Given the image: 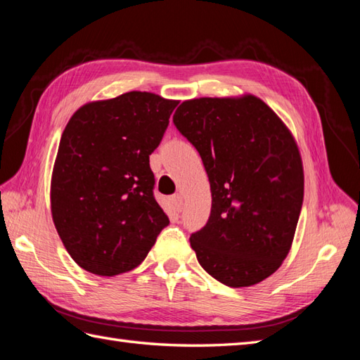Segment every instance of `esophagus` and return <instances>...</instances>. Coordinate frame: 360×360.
Segmentation results:
<instances>
[{"mask_svg":"<svg viewBox=\"0 0 360 360\" xmlns=\"http://www.w3.org/2000/svg\"><path fill=\"white\" fill-rule=\"evenodd\" d=\"M170 202H172V207L174 212H181L182 210V205H184V200H182V196L179 193H176L170 198Z\"/></svg>","mask_w":360,"mask_h":360,"instance_id":"1","label":"esophagus"}]
</instances>
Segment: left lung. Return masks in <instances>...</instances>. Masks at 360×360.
I'll return each instance as SVG.
<instances>
[{"label":"left lung","instance_id":"obj_1","mask_svg":"<svg viewBox=\"0 0 360 360\" xmlns=\"http://www.w3.org/2000/svg\"><path fill=\"white\" fill-rule=\"evenodd\" d=\"M173 122L209 176L207 224L190 236L213 278L248 288L269 277L292 246L303 204V164L294 136L262 98L182 102Z\"/></svg>","mask_w":360,"mask_h":360}]
</instances>
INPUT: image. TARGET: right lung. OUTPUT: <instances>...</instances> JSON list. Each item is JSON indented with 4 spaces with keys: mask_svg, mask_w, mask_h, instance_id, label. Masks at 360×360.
<instances>
[{
    "mask_svg": "<svg viewBox=\"0 0 360 360\" xmlns=\"http://www.w3.org/2000/svg\"><path fill=\"white\" fill-rule=\"evenodd\" d=\"M176 105L131 91L83 105L68 122L52 170L51 212L82 269L102 277L134 269L170 223L153 195L150 155Z\"/></svg>",
    "mask_w": 360,
    "mask_h": 360,
    "instance_id": "1",
    "label": "right lung"
}]
</instances>
